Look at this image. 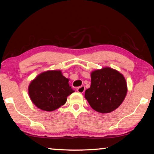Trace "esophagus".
Returning <instances> with one entry per match:
<instances>
[{"mask_svg":"<svg viewBox=\"0 0 154 154\" xmlns=\"http://www.w3.org/2000/svg\"><path fill=\"white\" fill-rule=\"evenodd\" d=\"M77 91L79 92V93H83L84 91H85V86L81 85L77 88Z\"/></svg>","mask_w":154,"mask_h":154,"instance_id":"obj_1","label":"esophagus"}]
</instances>
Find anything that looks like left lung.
I'll use <instances>...</instances> for the list:
<instances>
[{"instance_id": "left-lung-1", "label": "left lung", "mask_w": 154, "mask_h": 154, "mask_svg": "<svg viewBox=\"0 0 154 154\" xmlns=\"http://www.w3.org/2000/svg\"><path fill=\"white\" fill-rule=\"evenodd\" d=\"M125 78L119 71L106 67L92 71L91 85L85 97L90 106L100 113H110L122 104L127 94Z\"/></svg>"}]
</instances>
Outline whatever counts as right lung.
Returning <instances> with one entry per match:
<instances>
[{"mask_svg":"<svg viewBox=\"0 0 154 154\" xmlns=\"http://www.w3.org/2000/svg\"><path fill=\"white\" fill-rule=\"evenodd\" d=\"M74 92L61 71H48L38 75L29 86V94L38 108L52 111L66 102Z\"/></svg>","mask_w":154,"mask_h":154,"instance_id":"obj_1","label":"right lung"}]
</instances>
